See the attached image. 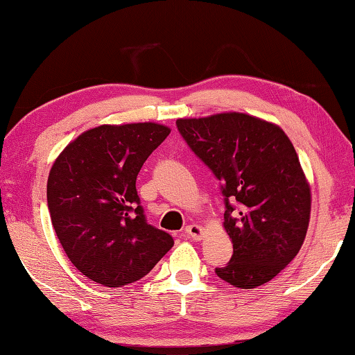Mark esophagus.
I'll return each instance as SVG.
<instances>
[{"label": "esophagus", "mask_w": 355, "mask_h": 355, "mask_svg": "<svg viewBox=\"0 0 355 355\" xmlns=\"http://www.w3.org/2000/svg\"><path fill=\"white\" fill-rule=\"evenodd\" d=\"M184 233H186V236L194 239V241H200V239L203 238V233H205V228L197 225V224H192V225L186 227Z\"/></svg>", "instance_id": "34e87169"}]
</instances>
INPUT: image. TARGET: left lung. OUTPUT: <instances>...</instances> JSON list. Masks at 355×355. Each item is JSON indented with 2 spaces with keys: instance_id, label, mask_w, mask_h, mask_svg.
<instances>
[{
  "instance_id": "left-lung-1",
  "label": "left lung",
  "mask_w": 355,
  "mask_h": 355,
  "mask_svg": "<svg viewBox=\"0 0 355 355\" xmlns=\"http://www.w3.org/2000/svg\"><path fill=\"white\" fill-rule=\"evenodd\" d=\"M177 127L222 183L233 255L216 274L241 290L272 280L302 248L311 211L310 183L290 137L235 111L178 119Z\"/></svg>"
}]
</instances>
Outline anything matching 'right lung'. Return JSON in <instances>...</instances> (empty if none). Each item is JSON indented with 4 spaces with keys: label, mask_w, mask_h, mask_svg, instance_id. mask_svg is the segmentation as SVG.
Here are the masks:
<instances>
[{
    "label": "right lung",
    "mask_w": 355,
    "mask_h": 355,
    "mask_svg": "<svg viewBox=\"0 0 355 355\" xmlns=\"http://www.w3.org/2000/svg\"><path fill=\"white\" fill-rule=\"evenodd\" d=\"M171 133L166 125H100L75 137L51 166L46 200L58 239L78 271L119 288L141 280L173 239L146 222L136 178Z\"/></svg>",
    "instance_id": "1"
}]
</instances>
